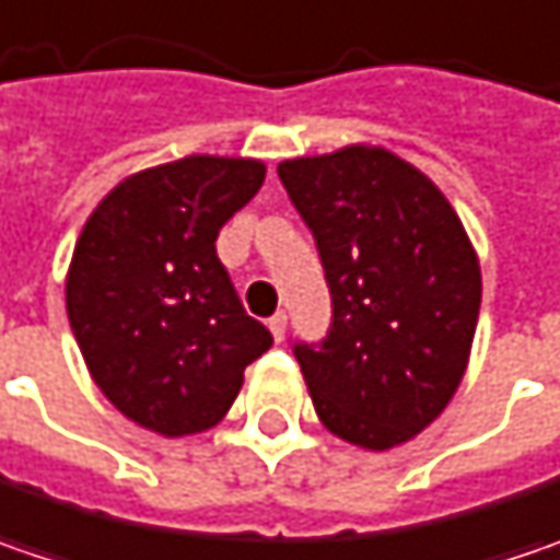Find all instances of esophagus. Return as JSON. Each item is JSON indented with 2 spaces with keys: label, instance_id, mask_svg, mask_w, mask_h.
Here are the masks:
<instances>
[{
  "label": "esophagus",
  "instance_id": "1",
  "mask_svg": "<svg viewBox=\"0 0 560 560\" xmlns=\"http://www.w3.org/2000/svg\"><path fill=\"white\" fill-rule=\"evenodd\" d=\"M284 328H288V316H284V313H276V316L269 319V331H272V338H276V341L284 338Z\"/></svg>",
  "mask_w": 560,
  "mask_h": 560
}]
</instances>
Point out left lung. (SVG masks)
Returning a JSON list of instances; mask_svg holds the SVG:
<instances>
[{"label":"left lung","mask_w":560,"mask_h":560,"mask_svg":"<svg viewBox=\"0 0 560 560\" xmlns=\"http://www.w3.org/2000/svg\"><path fill=\"white\" fill-rule=\"evenodd\" d=\"M279 178L331 291L326 341L294 345L316 417L357 448L404 445L448 407L470 363L482 276L464 222L385 147L284 159Z\"/></svg>","instance_id":"1"}]
</instances>
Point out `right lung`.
Here are the masks:
<instances>
[{
    "instance_id": "add662e5",
    "label": "right lung",
    "mask_w": 560,
    "mask_h": 560,
    "mask_svg": "<svg viewBox=\"0 0 560 560\" xmlns=\"http://www.w3.org/2000/svg\"><path fill=\"white\" fill-rule=\"evenodd\" d=\"M266 182L259 159L184 156L128 175L90 212L65 306L100 392L165 439L219 423L272 335L244 313L219 229Z\"/></svg>"
}]
</instances>
